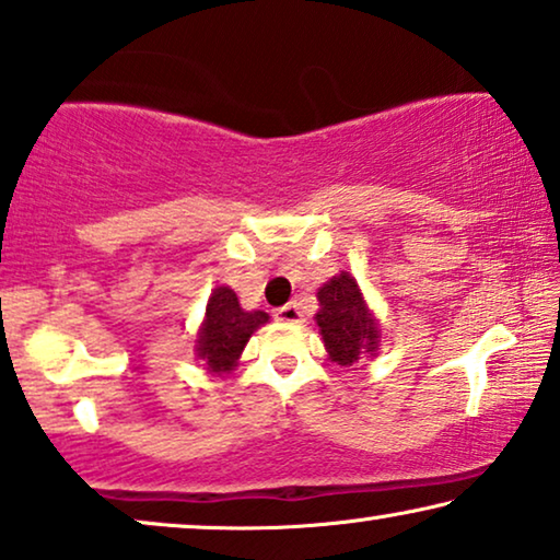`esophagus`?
Masks as SVG:
<instances>
[{
	"label": "esophagus",
	"mask_w": 560,
	"mask_h": 560,
	"mask_svg": "<svg viewBox=\"0 0 560 560\" xmlns=\"http://www.w3.org/2000/svg\"><path fill=\"white\" fill-rule=\"evenodd\" d=\"M273 317H277L279 322H289V325H296V322H302V306H299L296 302H289V304H283V306H279L277 312H273Z\"/></svg>",
	"instance_id": "34e87169"
}]
</instances>
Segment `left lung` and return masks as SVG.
I'll list each match as a JSON object with an SVG mask.
<instances>
[{
  "instance_id": "obj_1",
  "label": "left lung",
  "mask_w": 560,
  "mask_h": 560,
  "mask_svg": "<svg viewBox=\"0 0 560 560\" xmlns=\"http://www.w3.org/2000/svg\"><path fill=\"white\" fill-rule=\"evenodd\" d=\"M317 299L319 312L314 319L329 358L337 365L352 368L365 355H373L377 350V325L370 317L358 281L342 271L317 291Z\"/></svg>"
}]
</instances>
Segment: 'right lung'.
Wrapping results in <instances>:
<instances>
[{
  "label": "right lung",
  "mask_w": 560,
  "mask_h": 560,
  "mask_svg": "<svg viewBox=\"0 0 560 560\" xmlns=\"http://www.w3.org/2000/svg\"><path fill=\"white\" fill-rule=\"evenodd\" d=\"M269 322L266 312H243L233 289L218 287L208 299L205 322L198 340V355L210 373H228L235 368L248 337Z\"/></svg>",
  "instance_id": "1"
}]
</instances>
